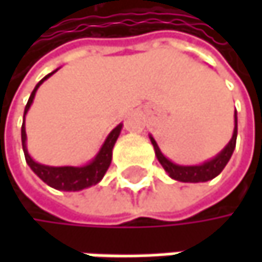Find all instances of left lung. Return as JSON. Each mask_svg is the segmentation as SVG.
I'll return each instance as SVG.
<instances>
[{
	"label": "left lung",
	"instance_id": "1",
	"mask_svg": "<svg viewBox=\"0 0 262 262\" xmlns=\"http://www.w3.org/2000/svg\"><path fill=\"white\" fill-rule=\"evenodd\" d=\"M235 127H234V133H232V138L231 141L228 142V145L217 155L214 156L212 159L200 164V165H178L174 162H171L168 158L164 156V153L161 151L158 142L155 141V138L150 135V141L153 144V148H155V155L159 161V164L164 167V170L168 173V176L174 181H179V182H188V183H199V182H208L214 178H217L223 168L226 167V164L229 162L234 150H235L236 144V133H238V127H236V111L235 115Z\"/></svg>",
	"mask_w": 262,
	"mask_h": 262
}]
</instances>
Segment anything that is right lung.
Returning a JSON list of instances; mask_svg holds the SVG:
<instances>
[{
	"label": "right lung",
	"mask_w": 262,
	"mask_h": 262,
	"mask_svg": "<svg viewBox=\"0 0 262 262\" xmlns=\"http://www.w3.org/2000/svg\"><path fill=\"white\" fill-rule=\"evenodd\" d=\"M59 70V68H57ZM56 70V71H57ZM56 71L50 73L48 76H45L43 79L40 80L28 101H27L26 111H24V123H23V127H21V139H23V150H24V155H26V161L28 164V167L33 170V173L42 179L47 185H50L51 188L54 189H59V191H81L84 188H89L92 185H97L103 179V176L106 174L111 162H112V150H114V145L121 133L123 129V124H118L114 130L107 135V138L104 139L101 148L98 150V153L95 155V158L88 162L86 165H81V167H71V165H67V167H50V165H43V164H39L36 162L28 150H27V133H26V115L34 100V95H36V91L39 89V86L48 79L51 77Z\"/></svg>",
	"instance_id": "1"
}]
</instances>
